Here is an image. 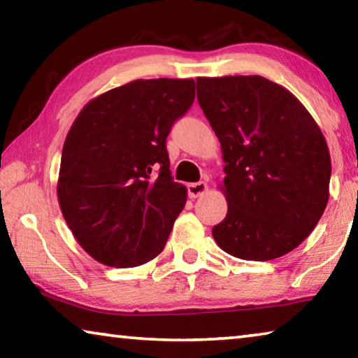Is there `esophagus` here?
I'll return each mask as SVG.
<instances>
[{"label": "esophagus", "mask_w": 358, "mask_h": 358, "mask_svg": "<svg viewBox=\"0 0 358 358\" xmlns=\"http://www.w3.org/2000/svg\"><path fill=\"white\" fill-rule=\"evenodd\" d=\"M207 191H208V185L205 183V181H197V183L187 185V196H189L191 199L201 197Z\"/></svg>", "instance_id": "esophagus-1"}]
</instances>
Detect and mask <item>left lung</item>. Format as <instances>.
<instances>
[{"label": "left lung", "instance_id": "8db88e82", "mask_svg": "<svg viewBox=\"0 0 358 358\" xmlns=\"http://www.w3.org/2000/svg\"><path fill=\"white\" fill-rule=\"evenodd\" d=\"M197 101L226 162L220 187L227 215L211 229L217 246L245 260L295 250L330 196L329 147L311 113L260 76L197 77Z\"/></svg>", "mask_w": 358, "mask_h": 358}]
</instances>
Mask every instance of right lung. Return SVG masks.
Here are the masks:
<instances>
[{
    "label": "right lung",
    "mask_w": 358,
    "mask_h": 358,
    "mask_svg": "<svg viewBox=\"0 0 358 358\" xmlns=\"http://www.w3.org/2000/svg\"><path fill=\"white\" fill-rule=\"evenodd\" d=\"M194 96L192 78H138L90 101L72 123L58 202L98 262L129 268L164 250L186 203V187L169 171L166 138Z\"/></svg>",
    "instance_id": "right-lung-1"
}]
</instances>
